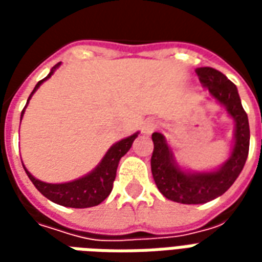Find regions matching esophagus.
<instances>
[{
  "label": "esophagus",
  "instance_id": "obj_1",
  "mask_svg": "<svg viewBox=\"0 0 262 262\" xmlns=\"http://www.w3.org/2000/svg\"><path fill=\"white\" fill-rule=\"evenodd\" d=\"M157 129V122L154 119H148L146 120L142 126V132L143 133H146V135H150V133H153L154 130Z\"/></svg>",
  "mask_w": 262,
  "mask_h": 262
}]
</instances>
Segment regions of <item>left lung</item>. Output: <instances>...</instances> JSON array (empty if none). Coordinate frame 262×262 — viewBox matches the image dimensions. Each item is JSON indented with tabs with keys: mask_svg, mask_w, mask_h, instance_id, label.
<instances>
[{
	"mask_svg": "<svg viewBox=\"0 0 262 262\" xmlns=\"http://www.w3.org/2000/svg\"><path fill=\"white\" fill-rule=\"evenodd\" d=\"M199 81L210 95L225 105L227 114L236 120V142L230 159L213 172L188 174L176 164L164 136L156 132L151 135L154 148L151 154V174L159 191L167 199L178 203L196 205L220 196L233 185L246 164L250 148V126L246 111L237 92V86L223 73L212 67L196 70Z\"/></svg>",
	"mask_w": 262,
	"mask_h": 262,
	"instance_id": "obj_1",
	"label": "left lung"
}]
</instances>
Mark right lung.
<instances>
[{
    "instance_id": "1",
    "label": "right lung",
    "mask_w": 262,
    "mask_h": 262,
    "mask_svg": "<svg viewBox=\"0 0 262 262\" xmlns=\"http://www.w3.org/2000/svg\"><path fill=\"white\" fill-rule=\"evenodd\" d=\"M59 66L60 63H57L52 69V71L49 73L48 77H45L43 80L37 82L35 90L32 91V94L28 98V102L33 95V92L39 88V85L45 80H48ZM25 108H24V111H25ZM24 111H22V115H24ZM136 137L137 133H135V135L126 137L123 140L114 144L108 150V153L105 154L101 164L98 165L91 174L82 177L80 180H75V181L66 182V184H48V182H42L36 180L35 177L31 176V172L26 170L25 167L24 168H25L26 174L29 177V180L33 182V185L36 187L37 191L42 195H45L48 199H50L52 202L59 203V205H63V206H67V208L81 209L97 206L102 201H105L111 193V191H112L119 160L129 151V148L132 147V143L135 142Z\"/></svg>"
}]
</instances>
